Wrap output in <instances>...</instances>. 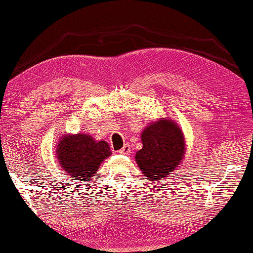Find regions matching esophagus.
I'll use <instances>...</instances> for the list:
<instances>
[{"label":"esophagus","instance_id":"esophagus-1","mask_svg":"<svg viewBox=\"0 0 253 253\" xmlns=\"http://www.w3.org/2000/svg\"><path fill=\"white\" fill-rule=\"evenodd\" d=\"M130 152H131V146L128 145V144H125V146H123L119 151V153L123 154V155H127Z\"/></svg>","mask_w":253,"mask_h":253}]
</instances>
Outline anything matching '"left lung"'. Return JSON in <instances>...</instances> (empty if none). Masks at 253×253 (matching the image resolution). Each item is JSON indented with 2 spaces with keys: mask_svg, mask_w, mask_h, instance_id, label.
<instances>
[{
  "mask_svg": "<svg viewBox=\"0 0 253 253\" xmlns=\"http://www.w3.org/2000/svg\"><path fill=\"white\" fill-rule=\"evenodd\" d=\"M143 147L135 154L142 173L151 182L165 179L178 168L184 158L183 132L169 118L148 125L141 134Z\"/></svg>",
  "mask_w": 253,
  "mask_h": 253,
  "instance_id": "left-lung-1",
  "label": "left lung"
}]
</instances>
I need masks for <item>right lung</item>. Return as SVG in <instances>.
<instances>
[{
	"instance_id": "add662e5",
	"label": "right lung",
	"mask_w": 253,
	"mask_h": 253,
	"mask_svg": "<svg viewBox=\"0 0 253 253\" xmlns=\"http://www.w3.org/2000/svg\"><path fill=\"white\" fill-rule=\"evenodd\" d=\"M59 166L70 178L90 181L102 162L111 155L106 141H96L89 134H64L55 148Z\"/></svg>"
}]
</instances>
